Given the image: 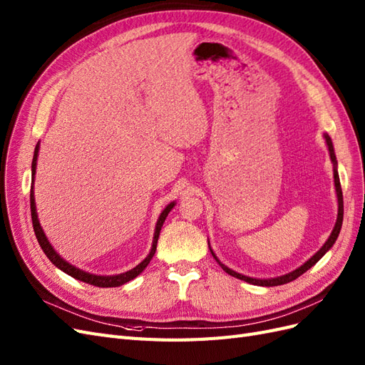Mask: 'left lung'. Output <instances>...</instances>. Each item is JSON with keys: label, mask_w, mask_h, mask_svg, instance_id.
I'll return each instance as SVG.
<instances>
[{"label": "left lung", "mask_w": 365, "mask_h": 365, "mask_svg": "<svg viewBox=\"0 0 365 365\" xmlns=\"http://www.w3.org/2000/svg\"><path fill=\"white\" fill-rule=\"evenodd\" d=\"M324 139H326V143L329 147V154H330V159H331V163H333V179H335V190H336V197H338V217H336V223H335V227H333V231L330 234V237L327 238V242L322 245V247L319 249V251L312 257L309 262H306L303 266H299L298 269L292 270V272H289L286 275H281V277H277V278H252V277H246L243 274H238L235 272V270L229 269L227 266H225L220 259H218L215 257V254L212 252L211 249V254L212 257L215 258V262L222 266V269L225 270L226 274L232 275L238 279H243L246 281V283L249 284H255V286H266V287H270V286H281V284H286V283H290V281L297 279L299 275H303L306 270H309L312 266L317 264L319 259L322 258V255H324L329 249L335 245L336 238L339 235V231H341V226H342V217H344V202H342V191H341V183H339V175H338V162H336V155H335V150H333V143H331V139L329 138V134H324Z\"/></svg>", "instance_id": "8db88e82"}]
</instances>
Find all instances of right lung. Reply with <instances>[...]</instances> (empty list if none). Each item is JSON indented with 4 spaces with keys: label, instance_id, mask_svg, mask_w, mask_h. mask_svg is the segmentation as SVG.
Masks as SVG:
<instances>
[{
    "label": "right lung",
    "instance_id": "add662e5",
    "mask_svg": "<svg viewBox=\"0 0 365 365\" xmlns=\"http://www.w3.org/2000/svg\"><path fill=\"white\" fill-rule=\"evenodd\" d=\"M38 151H39V142L36 143V148H35V154H34V160H32V175L35 179V171H36V160H38ZM34 186L32 190H30V211H32V223H34V231H35V235L38 238V243L41 246V249H43L44 254L47 255V258L50 259L51 263H53L56 267H59L62 272L68 274L70 277L76 278L79 281H84V283L87 284H91V286H98V287H118V286H122L125 283H128V281H131L133 278H136L142 270L147 267L151 262V258L154 257L155 254V247H158V240H159V235H160V229L163 226V222L166 215L170 214V211L174 207V202H171L168 206L165 207V210L162 211L159 220H158V225H155V231H154V238H153V246H151V251L150 254L147 255V258L143 259V262H140L136 267H133L131 270H127V272L123 274H118V275H95V274H88L86 272V270H81L78 269L76 266H73L70 263H67L64 258H61V255L55 251L53 246L50 245V242L47 240V237L43 231V227H41L39 225V220H38V214H36V203H35V195H34Z\"/></svg>",
    "mask_w": 365,
    "mask_h": 365
}]
</instances>
